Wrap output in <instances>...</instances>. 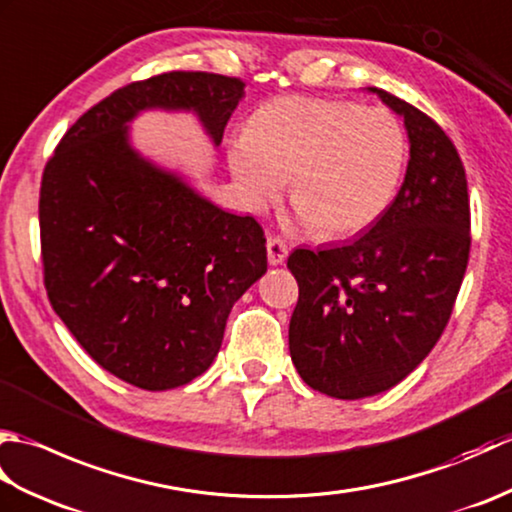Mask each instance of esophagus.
I'll return each instance as SVG.
<instances>
[{
  "label": "esophagus",
  "instance_id": "34e87169",
  "mask_svg": "<svg viewBox=\"0 0 512 512\" xmlns=\"http://www.w3.org/2000/svg\"><path fill=\"white\" fill-rule=\"evenodd\" d=\"M266 250H268V264L270 266H279V264L286 262L288 246L281 237H270L266 242Z\"/></svg>",
  "mask_w": 512,
  "mask_h": 512
}]
</instances>
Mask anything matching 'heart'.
Instances as JSON below:
<instances>
[{"instance_id":"obj_1","label":"heart","mask_w":512,"mask_h":512,"mask_svg":"<svg viewBox=\"0 0 512 512\" xmlns=\"http://www.w3.org/2000/svg\"><path fill=\"white\" fill-rule=\"evenodd\" d=\"M226 160L246 211H264L290 178L295 220L341 239L363 233L394 202L407 134L385 107L281 96L250 116Z\"/></svg>"}]
</instances>
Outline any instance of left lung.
<instances>
[{
  "mask_svg": "<svg viewBox=\"0 0 512 512\" xmlns=\"http://www.w3.org/2000/svg\"><path fill=\"white\" fill-rule=\"evenodd\" d=\"M407 129L396 200L352 242L297 248L299 284L288 343L299 376L341 400L376 396L416 369L447 325L471 248V209L458 149L416 107L378 88Z\"/></svg>",
  "mask_w": 512,
  "mask_h": 512,
  "instance_id": "8db88e82",
  "label": "left lung"
}]
</instances>
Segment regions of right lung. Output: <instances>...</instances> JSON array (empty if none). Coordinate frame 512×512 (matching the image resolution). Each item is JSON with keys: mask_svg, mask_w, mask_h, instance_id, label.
I'll list each match as a JSON object with an SVG mask.
<instances>
[{"mask_svg": "<svg viewBox=\"0 0 512 512\" xmlns=\"http://www.w3.org/2000/svg\"><path fill=\"white\" fill-rule=\"evenodd\" d=\"M244 88L211 72L129 83L68 129L43 171L48 299L83 350L134 387L165 391L204 374L231 308L268 262L262 226L140 154L132 123L193 114L220 147Z\"/></svg>", "mask_w": 512, "mask_h": 512, "instance_id": "obj_1", "label": "right lung"}]
</instances>
